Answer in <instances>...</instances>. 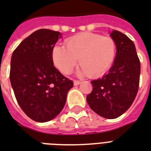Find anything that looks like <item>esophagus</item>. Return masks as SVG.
Segmentation results:
<instances>
[{"label":"esophagus","mask_w":151,"mask_h":151,"mask_svg":"<svg viewBox=\"0 0 151 151\" xmlns=\"http://www.w3.org/2000/svg\"><path fill=\"white\" fill-rule=\"evenodd\" d=\"M81 84V81H77V80H74L73 81V85L75 86H78V85H80Z\"/></svg>","instance_id":"1"}]
</instances>
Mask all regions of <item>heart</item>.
Returning <instances> with one entry per match:
<instances>
[{
    "label": "heart",
    "instance_id": "heart-1",
    "mask_svg": "<svg viewBox=\"0 0 151 151\" xmlns=\"http://www.w3.org/2000/svg\"><path fill=\"white\" fill-rule=\"evenodd\" d=\"M65 46L57 45L52 50L53 63L65 74L73 71L79 58V64L82 66L80 74L88 73L90 78H99L110 69L116 53L113 39L92 32L69 38Z\"/></svg>",
    "mask_w": 151,
    "mask_h": 151
}]
</instances>
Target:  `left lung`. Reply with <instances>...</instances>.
<instances>
[{
	"mask_svg": "<svg viewBox=\"0 0 151 151\" xmlns=\"http://www.w3.org/2000/svg\"><path fill=\"white\" fill-rule=\"evenodd\" d=\"M116 55L109 73L91 81L93 91L86 100L91 109L106 119H116L129 109L138 93L140 61L134 42L114 30Z\"/></svg>",
	"mask_w": 151,
	"mask_h": 151,
	"instance_id": "8db88e82",
	"label": "left lung"
}]
</instances>
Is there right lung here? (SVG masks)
I'll return each mask as SVG.
<instances>
[{"instance_id": "1", "label": "right lung", "mask_w": 151, "mask_h": 151, "mask_svg": "<svg viewBox=\"0 0 151 151\" xmlns=\"http://www.w3.org/2000/svg\"><path fill=\"white\" fill-rule=\"evenodd\" d=\"M61 35L49 29L35 31L12 55L9 78L15 96L27 116L40 123L60 113L73 86L54 66L52 50Z\"/></svg>"}]
</instances>
